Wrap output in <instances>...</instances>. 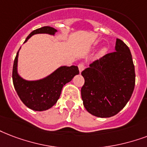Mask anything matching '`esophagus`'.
<instances>
[{
    "label": "esophagus",
    "instance_id": "esophagus-1",
    "mask_svg": "<svg viewBox=\"0 0 147 147\" xmlns=\"http://www.w3.org/2000/svg\"><path fill=\"white\" fill-rule=\"evenodd\" d=\"M78 70H79V72H80V73H81L82 71L84 70V69H85V67H84V65H83V64H82V63L79 64V65H78Z\"/></svg>",
    "mask_w": 147,
    "mask_h": 147
}]
</instances>
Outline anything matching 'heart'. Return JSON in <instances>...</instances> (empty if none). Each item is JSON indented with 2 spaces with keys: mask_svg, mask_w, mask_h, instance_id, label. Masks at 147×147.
<instances>
[{
  "mask_svg": "<svg viewBox=\"0 0 147 147\" xmlns=\"http://www.w3.org/2000/svg\"><path fill=\"white\" fill-rule=\"evenodd\" d=\"M106 51H107V48H106V47H102V48L98 51V57H102V56H103L106 53Z\"/></svg>",
  "mask_w": 147,
  "mask_h": 147,
  "instance_id": "heart-1",
  "label": "heart"
}]
</instances>
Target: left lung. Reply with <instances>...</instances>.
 Wrapping results in <instances>:
<instances>
[{
	"label": "left lung",
	"mask_w": 147,
	"mask_h": 147,
	"mask_svg": "<svg viewBox=\"0 0 147 147\" xmlns=\"http://www.w3.org/2000/svg\"><path fill=\"white\" fill-rule=\"evenodd\" d=\"M115 51L94 61L82 72L85 84L82 98L88 113L109 118L121 111L128 102L135 86V68L130 50L116 38Z\"/></svg>",
	"instance_id": "1"
}]
</instances>
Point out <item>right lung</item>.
Returning a JSON list of instances; mask_svg holds the SVG:
<instances>
[{"label": "right lung", "mask_w": 147, "mask_h": 147, "mask_svg": "<svg viewBox=\"0 0 147 147\" xmlns=\"http://www.w3.org/2000/svg\"><path fill=\"white\" fill-rule=\"evenodd\" d=\"M57 31L51 27H42L32 31L27 37L24 43L34 34H48L55 36ZM19 51L14 59L12 72L13 83L19 98L27 107L32 110L49 109L57 102L63 86L71 81L74 76L79 74L78 66H60L45 78L38 80H26L19 75L18 70Z\"/></svg>", "instance_id": "add662e5"}]
</instances>
